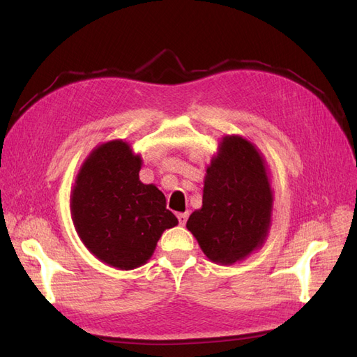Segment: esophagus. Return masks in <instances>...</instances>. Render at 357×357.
<instances>
[{"instance_id":"obj_1","label":"esophagus","mask_w":357,"mask_h":357,"mask_svg":"<svg viewBox=\"0 0 357 357\" xmlns=\"http://www.w3.org/2000/svg\"><path fill=\"white\" fill-rule=\"evenodd\" d=\"M188 218H189V211H186V213H178V214H177V219H178V222H180V225H186Z\"/></svg>"}]
</instances>
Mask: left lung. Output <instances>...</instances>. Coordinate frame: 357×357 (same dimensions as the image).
<instances>
[{"mask_svg":"<svg viewBox=\"0 0 357 357\" xmlns=\"http://www.w3.org/2000/svg\"><path fill=\"white\" fill-rule=\"evenodd\" d=\"M266 162L252 142L225 135L204 177L202 207L186 223L211 262L234 265L261 248L273 219Z\"/></svg>","mask_w":357,"mask_h":357,"instance_id":"1","label":"left lung"}]
</instances>
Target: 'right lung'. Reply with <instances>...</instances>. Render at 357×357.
<instances>
[{
    "mask_svg": "<svg viewBox=\"0 0 357 357\" xmlns=\"http://www.w3.org/2000/svg\"><path fill=\"white\" fill-rule=\"evenodd\" d=\"M142 165L131 144L112 139L84 159L71 189L79 238L101 262L125 271L144 265L164 231L178 223L164 193L139 180Z\"/></svg>",
    "mask_w": 357,
    "mask_h": 357,
    "instance_id": "obj_1",
    "label": "right lung"
}]
</instances>
